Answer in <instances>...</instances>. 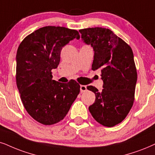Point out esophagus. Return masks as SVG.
Wrapping results in <instances>:
<instances>
[{"label": "esophagus", "mask_w": 155, "mask_h": 155, "mask_svg": "<svg viewBox=\"0 0 155 155\" xmlns=\"http://www.w3.org/2000/svg\"><path fill=\"white\" fill-rule=\"evenodd\" d=\"M87 87L84 85H81V87H80V91H81V93H84V92H85L87 91Z\"/></svg>", "instance_id": "esophagus-1"}]
</instances>
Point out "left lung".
I'll return each mask as SVG.
<instances>
[{
  "label": "left lung",
  "mask_w": 155,
  "mask_h": 155,
  "mask_svg": "<svg viewBox=\"0 0 155 155\" xmlns=\"http://www.w3.org/2000/svg\"><path fill=\"white\" fill-rule=\"evenodd\" d=\"M81 38L94 51L92 70L101 69L102 91L88 86L95 94V102L89 107L97 122L112 127L126 118L134 101L137 73L130 45L105 28L79 30Z\"/></svg>",
  "instance_id": "left-lung-1"
}]
</instances>
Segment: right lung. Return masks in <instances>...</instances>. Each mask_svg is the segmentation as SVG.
I'll return each mask as SVG.
<instances>
[{
    "label": "right lung",
    "instance_id": "add662e5",
    "mask_svg": "<svg viewBox=\"0 0 155 155\" xmlns=\"http://www.w3.org/2000/svg\"><path fill=\"white\" fill-rule=\"evenodd\" d=\"M74 38H80L77 31L48 25L27 36L18 48L15 78L21 101L28 114L42 124L61 121L80 92L74 80L67 84L52 80L61 51Z\"/></svg>",
    "mask_w": 155,
    "mask_h": 155
}]
</instances>
